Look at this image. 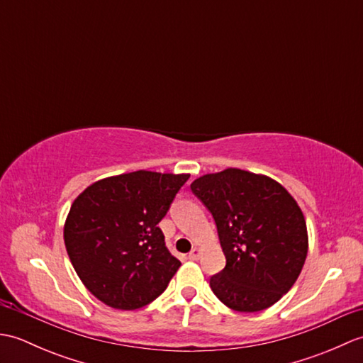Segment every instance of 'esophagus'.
<instances>
[{"label": "esophagus", "mask_w": 363, "mask_h": 363, "mask_svg": "<svg viewBox=\"0 0 363 363\" xmlns=\"http://www.w3.org/2000/svg\"><path fill=\"white\" fill-rule=\"evenodd\" d=\"M199 254H201V252H199V250H198V248H194V250H191V251L189 252V259H190V260H198V259H199Z\"/></svg>", "instance_id": "esophagus-1"}]
</instances>
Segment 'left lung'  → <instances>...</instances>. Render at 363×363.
Returning a JSON list of instances; mask_svg holds the SVG:
<instances>
[{"mask_svg":"<svg viewBox=\"0 0 363 363\" xmlns=\"http://www.w3.org/2000/svg\"><path fill=\"white\" fill-rule=\"evenodd\" d=\"M212 213L226 267L211 289L229 309L259 312L277 303L303 269L307 228L295 199L264 174L228 168L190 186Z\"/></svg>","mask_w":363,"mask_h":363,"instance_id":"1","label":"left lung"}]
</instances>
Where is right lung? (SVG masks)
<instances>
[{
    "label": "right lung",
    "mask_w": 363,
    "mask_h": 363,
    "mask_svg": "<svg viewBox=\"0 0 363 363\" xmlns=\"http://www.w3.org/2000/svg\"><path fill=\"white\" fill-rule=\"evenodd\" d=\"M190 174L133 172L91 184L74 199L64 240L91 295L134 311L164 293L181 267L159 228Z\"/></svg>",
    "instance_id": "1"
}]
</instances>
